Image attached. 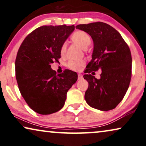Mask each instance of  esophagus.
I'll use <instances>...</instances> for the list:
<instances>
[{
  "label": "esophagus",
  "mask_w": 146,
  "mask_h": 146,
  "mask_svg": "<svg viewBox=\"0 0 146 146\" xmlns=\"http://www.w3.org/2000/svg\"><path fill=\"white\" fill-rule=\"evenodd\" d=\"M82 78H83V75H82V74L78 73V79L80 80V79H81Z\"/></svg>",
  "instance_id": "obj_1"
}]
</instances>
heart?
<instances>
[{
  "label": "heart",
  "instance_id": "heart-1",
  "mask_svg": "<svg viewBox=\"0 0 146 146\" xmlns=\"http://www.w3.org/2000/svg\"><path fill=\"white\" fill-rule=\"evenodd\" d=\"M71 40L73 42L79 45L82 48L85 50L87 49L91 43V38L90 35L86 32L82 30H77L74 32L71 37ZM67 44L63 43L60 49V53L61 55H63L66 52ZM85 65V61L84 60H69L67 63V66L69 69L75 71H79L81 69L84 65Z\"/></svg>",
  "mask_w": 146,
  "mask_h": 146
}]
</instances>
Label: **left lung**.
Here are the masks:
<instances>
[{
  "instance_id": "left-lung-1",
  "label": "left lung",
  "mask_w": 146,
  "mask_h": 146,
  "mask_svg": "<svg viewBox=\"0 0 146 146\" xmlns=\"http://www.w3.org/2000/svg\"><path fill=\"white\" fill-rule=\"evenodd\" d=\"M77 29L91 36L94 42L92 59L87 65L84 79L89 83L85 98L90 106L107 111L122 101L132 77L130 48L118 31L102 22L79 24ZM100 69L101 78L94 76Z\"/></svg>"
}]
</instances>
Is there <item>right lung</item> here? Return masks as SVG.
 <instances>
[{"instance_id":"right-lung-1","label":"right lung","mask_w":146,"mask_h":146,"mask_svg":"<svg viewBox=\"0 0 146 146\" xmlns=\"http://www.w3.org/2000/svg\"><path fill=\"white\" fill-rule=\"evenodd\" d=\"M75 30L73 26H42L28 35L18 51L16 79L20 92L32 109L50 114L64 106L67 93L77 81V73L65 69L56 75L51 63L58 61L60 49Z\"/></svg>"}]
</instances>
